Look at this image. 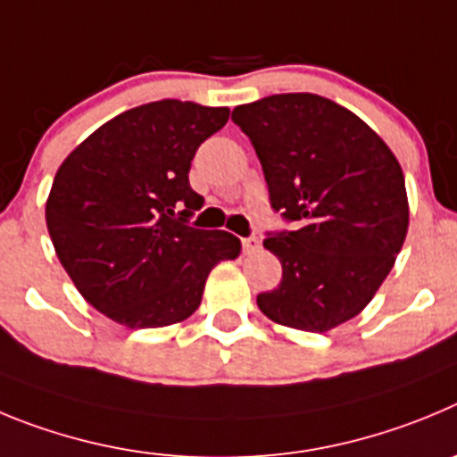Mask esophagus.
Here are the masks:
<instances>
[{"label":"esophagus","instance_id":"esophagus-1","mask_svg":"<svg viewBox=\"0 0 457 457\" xmlns=\"http://www.w3.org/2000/svg\"><path fill=\"white\" fill-rule=\"evenodd\" d=\"M241 245H244L245 254H253V253H257L259 245H262V241H259L257 237H245V238H241Z\"/></svg>","mask_w":457,"mask_h":457}]
</instances>
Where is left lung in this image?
<instances>
[{
    "instance_id": "8db88e82",
    "label": "left lung",
    "mask_w": 457,
    "mask_h": 457,
    "mask_svg": "<svg viewBox=\"0 0 457 457\" xmlns=\"http://www.w3.org/2000/svg\"><path fill=\"white\" fill-rule=\"evenodd\" d=\"M257 152L270 207L294 229L269 232L282 264L259 310L279 326L328 332L360 314L408 234L401 163L364 120L328 97L285 93L232 111Z\"/></svg>"
}]
</instances>
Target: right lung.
<instances>
[{"label":"right lung","mask_w":457,"mask_h":457,"mask_svg":"<svg viewBox=\"0 0 457 457\" xmlns=\"http://www.w3.org/2000/svg\"><path fill=\"white\" fill-rule=\"evenodd\" d=\"M228 106L162 100L104 122L56 170L45 219L61 264L90 305L127 328H163L200 307L204 282L241 241L188 219L203 195L188 184L200 143Z\"/></svg>","instance_id":"1"}]
</instances>
